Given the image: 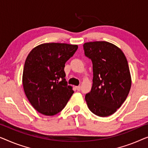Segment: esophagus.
<instances>
[{"mask_svg":"<svg viewBox=\"0 0 148 148\" xmlns=\"http://www.w3.org/2000/svg\"><path fill=\"white\" fill-rule=\"evenodd\" d=\"M76 90L78 91H80V89H81V86H76Z\"/></svg>","mask_w":148,"mask_h":148,"instance_id":"esophagus-1","label":"esophagus"}]
</instances>
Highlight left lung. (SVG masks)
<instances>
[{
  "instance_id": "1",
  "label": "left lung",
  "mask_w": 148,
  "mask_h": 148,
  "mask_svg": "<svg viewBox=\"0 0 148 148\" xmlns=\"http://www.w3.org/2000/svg\"><path fill=\"white\" fill-rule=\"evenodd\" d=\"M92 63V86L85 96L90 111L99 116L115 113L130 92L132 80L128 62L121 49L107 41L83 45Z\"/></svg>"
}]
</instances>
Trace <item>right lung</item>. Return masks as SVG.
<instances>
[{"label":"right lung","mask_w":148,"mask_h":148,"mask_svg":"<svg viewBox=\"0 0 148 148\" xmlns=\"http://www.w3.org/2000/svg\"><path fill=\"white\" fill-rule=\"evenodd\" d=\"M77 49L76 45L49 43L38 45L29 53L24 65L23 84L29 101L39 113L56 115L74 93L66 80L64 67Z\"/></svg>","instance_id":"right-lung-1"}]
</instances>
